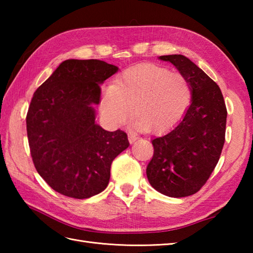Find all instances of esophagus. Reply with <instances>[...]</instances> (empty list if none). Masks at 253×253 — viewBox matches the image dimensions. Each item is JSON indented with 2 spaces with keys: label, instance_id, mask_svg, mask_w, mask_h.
<instances>
[{
  "label": "esophagus",
  "instance_id": "1",
  "mask_svg": "<svg viewBox=\"0 0 253 253\" xmlns=\"http://www.w3.org/2000/svg\"><path fill=\"white\" fill-rule=\"evenodd\" d=\"M137 139H139V137L136 135V133H128V140H129L130 143H133L135 142Z\"/></svg>",
  "mask_w": 253,
  "mask_h": 253
}]
</instances>
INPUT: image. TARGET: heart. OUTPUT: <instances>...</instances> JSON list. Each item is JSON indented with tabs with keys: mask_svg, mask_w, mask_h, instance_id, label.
Instances as JSON below:
<instances>
[{
	"mask_svg": "<svg viewBox=\"0 0 253 253\" xmlns=\"http://www.w3.org/2000/svg\"><path fill=\"white\" fill-rule=\"evenodd\" d=\"M192 99L188 79L169 68L142 64L126 69L101 95V114L113 126H122L131 116L139 129L162 133L185 115Z\"/></svg>",
	"mask_w": 253,
	"mask_h": 253,
	"instance_id": "obj_1",
	"label": "heart"
}]
</instances>
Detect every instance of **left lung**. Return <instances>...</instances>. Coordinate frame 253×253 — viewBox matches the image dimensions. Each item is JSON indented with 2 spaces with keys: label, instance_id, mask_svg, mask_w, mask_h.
Segmentation results:
<instances>
[{
  "label": "left lung",
  "instance_id": "1",
  "mask_svg": "<svg viewBox=\"0 0 253 253\" xmlns=\"http://www.w3.org/2000/svg\"><path fill=\"white\" fill-rule=\"evenodd\" d=\"M188 79L191 104L174 129L154 138L147 177L155 190L173 198L198 192L215 169L225 142L227 110L222 91L189 58L162 55Z\"/></svg>",
  "mask_w": 253,
  "mask_h": 253
}]
</instances>
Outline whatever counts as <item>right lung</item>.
<instances>
[{
    "label": "right lung",
    "instance_id": "1",
    "mask_svg": "<svg viewBox=\"0 0 253 253\" xmlns=\"http://www.w3.org/2000/svg\"><path fill=\"white\" fill-rule=\"evenodd\" d=\"M118 67L99 60H66L32 96L27 136L35 168L52 189L87 199L109 185L111 164L129 141L95 123L101 88Z\"/></svg>",
    "mask_w": 253,
    "mask_h": 253
}]
</instances>
